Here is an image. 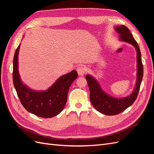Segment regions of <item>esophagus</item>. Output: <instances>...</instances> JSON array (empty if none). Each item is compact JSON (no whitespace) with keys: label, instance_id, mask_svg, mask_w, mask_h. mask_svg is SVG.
<instances>
[{"label":"esophagus","instance_id":"1","mask_svg":"<svg viewBox=\"0 0 154 154\" xmlns=\"http://www.w3.org/2000/svg\"><path fill=\"white\" fill-rule=\"evenodd\" d=\"M87 71V69L86 67L84 66H79L77 68V72L78 74H79L80 76H83V74H84Z\"/></svg>","mask_w":154,"mask_h":154}]
</instances>
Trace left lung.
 Segmentation results:
<instances>
[{
    "label": "left lung",
    "instance_id": "obj_1",
    "mask_svg": "<svg viewBox=\"0 0 154 154\" xmlns=\"http://www.w3.org/2000/svg\"><path fill=\"white\" fill-rule=\"evenodd\" d=\"M115 29L119 34L121 40L132 44L136 48L137 67V82L134 91L131 94L127 97L118 99L107 94L101 89L100 84L94 78L88 74L86 75L85 78L90 90L91 102L97 111L107 116L118 114L134 103L137 97L143 76L141 54L137 42L135 40L132 33L126 26H121L116 27Z\"/></svg>",
    "mask_w": 154,
    "mask_h": 154
}]
</instances>
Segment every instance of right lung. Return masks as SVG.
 <instances>
[{
    "mask_svg": "<svg viewBox=\"0 0 154 154\" xmlns=\"http://www.w3.org/2000/svg\"><path fill=\"white\" fill-rule=\"evenodd\" d=\"M20 45L13 58V81L22 105L29 112L40 118H53L61 112L67 100V94L72 83L78 77L76 71H72L59 78L45 91L36 92L26 86L20 80L18 71V54Z\"/></svg>",
    "mask_w": 154,
    "mask_h": 154,
    "instance_id": "obj_1",
    "label": "right lung"
}]
</instances>
